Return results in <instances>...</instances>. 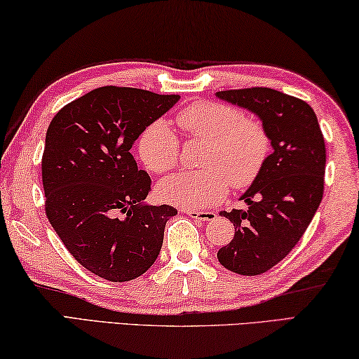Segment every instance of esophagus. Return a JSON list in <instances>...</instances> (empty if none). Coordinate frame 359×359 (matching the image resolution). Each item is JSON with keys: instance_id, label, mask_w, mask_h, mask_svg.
Masks as SVG:
<instances>
[{"instance_id": "34e87169", "label": "esophagus", "mask_w": 359, "mask_h": 359, "mask_svg": "<svg viewBox=\"0 0 359 359\" xmlns=\"http://www.w3.org/2000/svg\"><path fill=\"white\" fill-rule=\"evenodd\" d=\"M184 215L191 216L192 219H198V221H212V219H216V212H212V211L184 210Z\"/></svg>"}]
</instances>
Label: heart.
<instances>
[{
    "mask_svg": "<svg viewBox=\"0 0 359 359\" xmlns=\"http://www.w3.org/2000/svg\"><path fill=\"white\" fill-rule=\"evenodd\" d=\"M178 126L194 140L206 143L203 170L176 173L157 186L162 202L186 210L206 208L225 197L227 183L241 189L259 176L269 153L266 129L240 110L212 100H197L180 111ZM138 156L154 173H165L178 161V138L162 119L151 123L137 142Z\"/></svg>",
    "mask_w": 359,
    "mask_h": 359,
    "instance_id": "heart-1",
    "label": "heart"
}]
</instances>
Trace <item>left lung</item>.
<instances>
[{
    "label": "left lung",
    "instance_id": "8db88e82",
    "mask_svg": "<svg viewBox=\"0 0 359 359\" xmlns=\"http://www.w3.org/2000/svg\"><path fill=\"white\" fill-rule=\"evenodd\" d=\"M260 118L273 153L243 194L248 210L221 211L235 236L217 259L230 271L257 276L285 259L309 227L323 197L326 149L312 107L271 88L216 93Z\"/></svg>",
    "mask_w": 359,
    "mask_h": 359
}]
</instances>
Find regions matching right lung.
Returning a JSON list of instances; mask_svg holds the SVG:
<instances>
[{
	"label": "right lung",
	"mask_w": 359,
	"mask_h": 359,
	"mask_svg": "<svg viewBox=\"0 0 359 359\" xmlns=\"http://www.w3.org/2000/svg\"><path fill=\"white\" fill-rule=\"evenodd\" d=\"M176 94L102 86L56 113L46 135L42 183L56 235L81 266L111 282L147 273L173 206L144 205L151 178L132 144L178 102Z\"/></svg>",
	"instance_id": "obj_1"
}]
</instances>
